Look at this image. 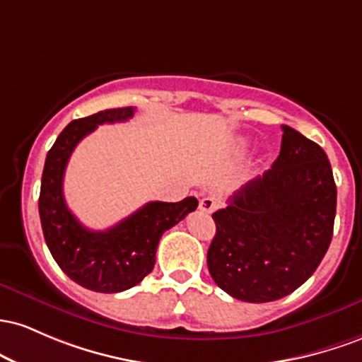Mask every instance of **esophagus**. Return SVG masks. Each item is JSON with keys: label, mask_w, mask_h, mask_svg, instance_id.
<instances>
[{"label": "esophagus", "mask_w": 362, "mask_h": 362, "mask_svg": "<svg viewBox=\"0 0 362 362\" xmlns=\"http://www.w3.org/2000/svg\"><path fill=\"white\" fill-rule=\"evenodd\" d=\"M218 206V200L214 197H203L200 200V210L202 212H206V214H212L217 210Z\"/></svg>", "instance_id": "obj_1"}]
</instances>
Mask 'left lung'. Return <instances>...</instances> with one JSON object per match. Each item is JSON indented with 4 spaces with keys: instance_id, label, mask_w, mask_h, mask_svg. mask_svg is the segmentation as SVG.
<instances>
[{
    "instance_id": "8db88e82",
    "label": "left lung",
    "mask_w": 362,
    "mask_h": 362,
    "mask_svg": "<svg viewBox=\"0 0 362 362\" xmlns=\"http://www.w3.org/2000/svg\"><path fill=\"white\" fill-rule=\"evenodd\" d=\"M277 160L212 214L206 265L239 301L286 298L318 269L334 235L337 186L327 153L282 127Z\"/></svg>"
}]
</instances>
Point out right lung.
Segmentation results:
<instances>
[{"mask_svg": "<svg viewBox=\"0 0 362 362\" xmlns=\"http://www.w3.org/2000/svg\"><path fill=\"white\" fill-rule=\"evenodd\" d=\"M133 115L135 107H117L71 121L47 152L40 181V224L52 258L73 282L104 294L132 289L147 277L156 265L160 235L198 206L194 197L176 203L148 202L105 230L87 229L70 212L63 177L71 152L99 124L128 121Z\"/></svg>", "mask_w": 362, "mask_h": 362, "instance_id": "obj_1", "label": "right lung"}]
</instances>
